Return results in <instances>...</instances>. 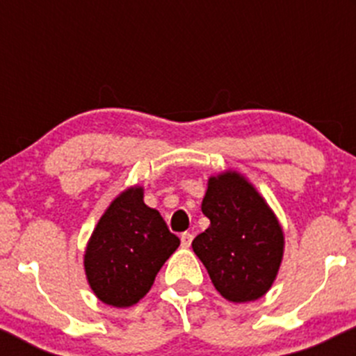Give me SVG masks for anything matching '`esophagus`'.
Segmentation results:
<instances>
[{
	"label": "esophagus",
	"instance_id": "34e87169",
	"mask_svg": "<svg viewBox=\"0 0 356 356\" xmlns=\"http://www.w3.org/2000/svg\"><path fill=\"white\" fill-rule=\"evenodd\" d=\"M181 243H182V246H184V248L191 246V243H193V234H191V232H182V234H181Z\"/></svg>",
	"mask_w": 356,
	"mask_h": 356
}]
</instances>
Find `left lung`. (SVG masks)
<instances>
[{
    "mask_svg": "<svg viewBox=\"0 0 356 356\" xmlns=\"http://www.w3.org/2000/svg\"><path fill=\"white\" fill-rule=\"evenodd\" d=\"M201 211L210 227L193 241L215 289L232 303L264 296L277 277L284 232L267 201L238 172L208 179Z\"/></svg>",
    "mask_w": 356,
    "mask_h": 356,
    "instance_id": "1",
    "label": "left lung"
}]
</instances>
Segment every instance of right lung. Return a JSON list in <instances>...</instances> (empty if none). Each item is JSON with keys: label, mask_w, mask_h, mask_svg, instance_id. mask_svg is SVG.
<instances>
[{"label": "right lung", "mask_w": 356, "mask_h": 356, "mask_svg": "<svg viewBox=\"0 0 356 356\" xmlns=\"http://www.w3.org/2000/svg\"><path fill=\"white\" fill-rule=\"evenodd\" d=\"M179 245L160 211L145 204L141 186H134L111 201L96 224L84 254L86 277L103 303L132 307Z\"/></svg>", "instance_id": "obj_1"}]
</instances>
